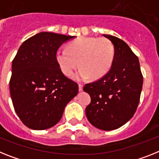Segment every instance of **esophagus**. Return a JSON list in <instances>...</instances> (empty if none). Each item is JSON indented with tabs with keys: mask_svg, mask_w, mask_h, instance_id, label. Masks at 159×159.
<instances>
[{
	"mask_svg": "<svg viewBox=\"0 0 159 159\" xmlns=\"http://www.w3.org/2000/svg\"><path fill=\"white\" fill-rule=\"evenodd\" d=\"M78 86H79V90L80 91H82V90H83V85H82V84H79Z\"/></svg>",
	"mask_w": 159,
	"mask_h": 159,
	"instance_id": "1",
	"label": "esophagus"
}]
</instances>
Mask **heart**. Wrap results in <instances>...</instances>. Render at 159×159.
I'll return each mask as SVG.
<instances>
[{"label": "heart", "instance_id": "1", "mask_svg": "<svg viewBox=\"0 0 159 159\" xmlns=\"http://www.w3.org/2000/svg\"><path fill=\"white\" fill-rule=\"evenodd\" d=\"M115 58V47L107 38L80 37L68 44L67 50L60 49L56 60L65 75L71 76L78 67L77 79H98L110 70Z\"/></svg>", "mask_w": 159, "mask_h": 159}]
</instances>
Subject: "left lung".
Listing matches in <instances>:
<instances>
[{
  "label": "left lung",
  "mask_w": 159,
  "mask_h": 159,
  "mask_svg": "<svg viewBox=\"0 0 159 159\" xmlns=\"http://www.w3.org/2000/svg\"><path fill=\"white\" fill-rule=\"evenodd\" d=\"M115 47V58L109 72L83 90L91 101L86 107L88 120L105 131L119 129L133 116L139 104L143 76L138 57L120 39L103 34Z\"/></svg>",
  "instance_id": "8db88e82"
}]
</instances>
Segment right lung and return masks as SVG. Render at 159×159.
Masks as SVG:
<instances>
[{"label":"right lung","instance_id":"1","mask_svg":"<svg viewBox=\"0 0 159 159\" xmlns=\"http://www.w3.org/2000/svg\"><path fill=\"white\" fill-rule=\"evenodd\" d=\"M74 37L40 32L24 41L13 60L10 96L29 129L44 130L57 125L78 93L77 82L64 75L56 60L61 44Z\"/></svg>","mask_w":159,"mask_h":159}]
</instances>
